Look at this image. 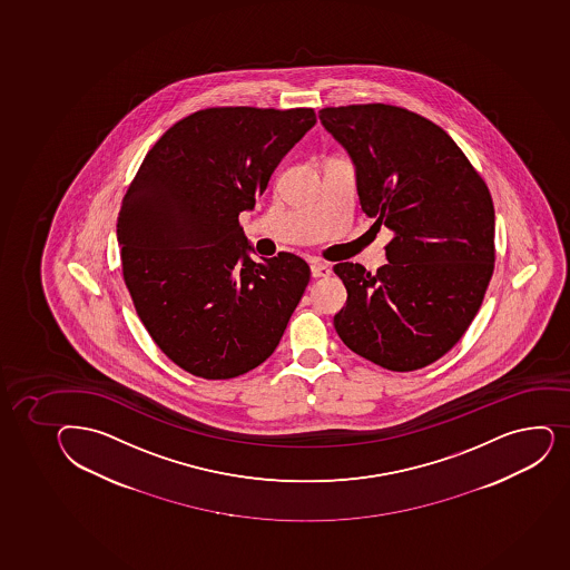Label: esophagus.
I'll return each mask as SVG.
<instances>
[{
	"label": "esophagus",
	"mask_w": 570,
	"mask_h": 570,
	"mask_svg": "<svg viewBox=\"0 0 570 570\" xmlns=\"http://www.w3.org/2000/svg\"><path fill=\"white\" fill-rule=\"evenodd\" d=\"M311 273L314 278H322V276L331 275V265L330 264H314L311 267Z\"/></svg>",
	"instance_id": "1"
}]
</instances>
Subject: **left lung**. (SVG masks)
Here are the masks:
<instances>
[{"label": "left lung", "instance_id": "left-lung-1", "mask_svg": "<svg viewBox=\"0 0 570 570\" xmlns=\"http://www.w3.org/2000/svg\"><path fill=\"white\" fill-rule=\"evenodd\" d=\"M320 119L357 166L363 212L394 232L374 275L335 265L347 292L336 333L383 368L429 366L464 336L492 278L487 183L445 130L400 106H327Z\"/></svg>", "mask_w": 570, "mask_h": 570}]
</instances>
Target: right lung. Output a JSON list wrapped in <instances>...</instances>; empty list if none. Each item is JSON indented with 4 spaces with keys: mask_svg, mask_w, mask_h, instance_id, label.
<instances>
[{
    "mask_svg": "<svg viewBox=\"0 0 570 570\" xmlns=\"http://www.w3.org/2000/svg\"><path fill=\"white\" fill-rule=\"evenodd\" d=\"M314 124V108L198 110L160 136L125 193V286L160 352L193 376L229 380L259 366L305 294V259H250L239 213Z\"/></svg>",
    "mask_w": 570,
    "mask_h": 570,
    "instance_id": "right-lung-1",
    "label": "right lung"
}]
</instances>
